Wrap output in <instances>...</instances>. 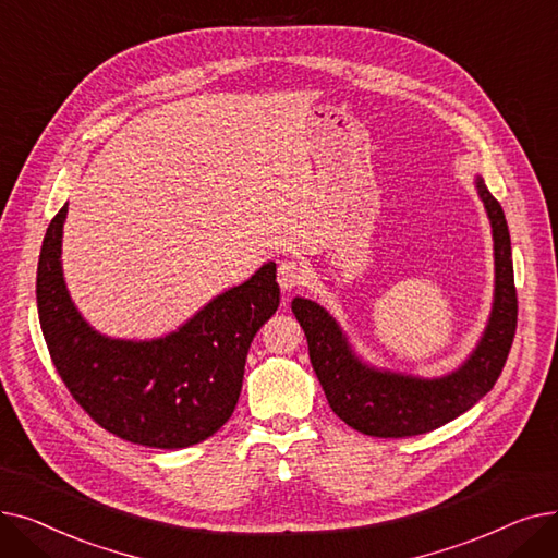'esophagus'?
<instances>
[{
    "mask_svg": "<svg viewBox=\"0 0 558 558\" xmlns=\"http://www.w3.org/2000/svg\"><path fill=\"white\" fill-rule=\"evenodd\" d=\"M277 281H279L283 293H290V290L304 286V281H306L304 265L300 260H295V258L281 260L279 263V270H277Z\"/></svg>",
    "mask_w": 558,
    "mask_h": 558,
    "instance_id": "esophagus-1",
    "label": "esophagus"
}]
</instances>
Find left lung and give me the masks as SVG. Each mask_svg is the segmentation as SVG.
<instances>
[{
    "label": "left lung",
    "mask_w": 558,
    "mask_h": 558,
    "mask_svg": "<svg viewBox=\"0 0 558 558\" xmlns=\"http://www.w3.org/2000/svg\"><path fill=\"white\" fill-rule=\"evenodd\" d=\"M474 189L490 222L495 281L486 327L459 367L440 377L379 367L356 352L327 306L306 298L290 304L331 411L361 434L404 438L438 429L480 402L507 363L518 323L511 235L499 202L480 174H474Z\"/></svg>",
    "instance_id": "1"
}]
</instances>
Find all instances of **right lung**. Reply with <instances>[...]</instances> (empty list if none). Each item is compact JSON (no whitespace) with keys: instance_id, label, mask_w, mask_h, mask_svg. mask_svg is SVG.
Returning <instances> with one entry per match:
<instances>
[{"instance_id":"obj_1","label":"right lung","mask_w":558,"mask_h":558,"mask_svg":"<svg viewBox=\"0 0 558 558\" xmlns=\"http://www.w3.org/2000/svg\"><path fill=\"white\" fill-rule=\"evenodd\" d=\"M65 218L68 204L47 227L36 300L47 350L74 400L106 432L136 445L181 449L214 436L241 397L256 331L279 308L277 263H263L166 336L113 338L70 298L61 258Z\"/></svg>"}]
</instances>
